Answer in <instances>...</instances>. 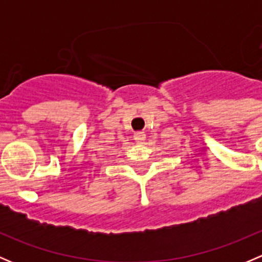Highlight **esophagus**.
Here are the masks:
<instances>
[{
  "mask_svg": "<svg viewBox=\"0 0 262 262\" xmlns=\"http://www.w3.org/2000/svg\"><path fill=\"white\" fill-rule=\"evenodd\" d=\"M144 139H146L144 132H137V133L134 134V141H136L137 143H142V142H144Z\"/></svg>",
  "mask_w": 262,
  "mask_h": 262,
  "instance_id": "esophagus-1",
  "label": "esophagus"
}]
</instances>
